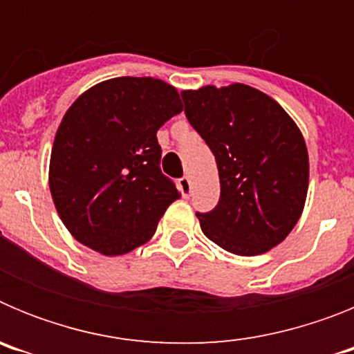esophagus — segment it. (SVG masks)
<instances>
[{"label":"esophagus","instance_id":"esophagus-1","mask_svg":"<svg viewBox=\"0 0 354 354\" xmlns=\"http://www.w3.org/2000/svg\"><path fill=\"white\" fill-rule=\"evenodd\" d=\"M179 189L180 193H183L184 198H187V196L192 195V180H189V177H183V179H179Z\"/></svg>","mask_w":354,"mask_h":354}]
</instances>
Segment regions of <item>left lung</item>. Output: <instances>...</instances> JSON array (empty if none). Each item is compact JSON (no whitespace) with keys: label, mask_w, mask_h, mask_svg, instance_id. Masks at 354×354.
<instances>
[{"label":"left lung","mask_w":354,"mask_h":354,"mask_svg":"<svg viewBox=\"0 0 354 354\" xmlns=\"http://www.w3.org/2000/svg\"><path fill=\"white\" fill-rule=\"evenodd\" d=\"M184 113L220 174V202L196 212L205 237L243 257L270 252L298 223L308 192V152L296 122L248 84L180 92Z\"/></svg>","instance_id":"obj_1"}]
</instances>
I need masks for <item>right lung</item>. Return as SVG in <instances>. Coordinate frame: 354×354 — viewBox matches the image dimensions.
I'll return each instance as SVG.
<instances>
[{"label":"right lung","mask_w":354,"mask_h":354,"mask_svg":"<svg viewBox=\"0 0 354 354\" xmlns=\"http://www.w3.org/2000/svg\"><path fill=\"white\" fill-rule=\"evenodd\" d=\"M180 111L179 92L154 77H113L72 102L53 143L49 189L81 245L115 257L154 236L180 196L161 174L156 134Z\"/></svg>","instance_id":"1"}]
</instances>
